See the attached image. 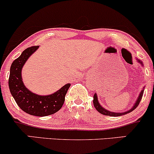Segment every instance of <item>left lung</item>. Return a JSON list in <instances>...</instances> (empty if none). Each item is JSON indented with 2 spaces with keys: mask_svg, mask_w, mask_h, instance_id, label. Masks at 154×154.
<instances>
[{
  "mask_svg": "<svg viewBox=\"0 0 154 154\" xmlns=\"http://www.w3.org/2000/svg\"><path fill=\"white\" fill-rule=\"evenodd\" d=\"M140 63H142V62H140V61H138ZM143 64V63H142ZM143 91L144 90H142V91L140 92V93L139 95V97L137 98V101L135 102V104H134L133 107L130 110H129L128 111H126V112H123V113H115V112H111L110 111H108L106 109H103V107L101 106L100 105L99 103H98V97H97V95L95 94L94 95V96H93V105H94V106L95 108V109H96L97 111H98V112L100 113V114H103V115H106V116H122V115H125V114H128V113H130L131 112L134 110V109H135L136 108H137V106L139 105L141 99H142V97H143Z\"/></svg>",
  "mask_w": 154,
  "mask_h": 154,
  "instance_id": "left-lung-1",
  "label": "left lung"
}]
</instances>
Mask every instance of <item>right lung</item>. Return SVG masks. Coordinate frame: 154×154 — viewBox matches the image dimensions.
Listing matches in <instances>:
<instances>
[{
  "label": "right lung",
  "mask_w": 154,
  "mask_h": 154,
  "mask_svg": "<svg viewBox=\"0 0 154 154\" xmlns=\"http://www.w3.org/2000/svg\"><path fill=\"white\" fill-rule=\"evenodd\" d=\"M39 46H32L22 52L12 63L10 69L8 86L12 96L19 108L27 114L37 116H45L55 114L61 109L65 95L71 85H65L54 94L39 95L32 93L24 86L22 79V69L28 58Z\"/></svg>",
  "instance_id": "right-lung-1"
}]
</instances>
